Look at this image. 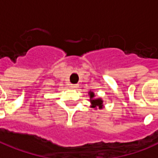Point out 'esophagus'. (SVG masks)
I'll use <instances>...</instances> for the list:
<instances>
[{
	"label": "esophagus",
	"instance_id": "34e87169",
	"mask_svg": "<svg viewBox=\"0 0 158 158\" xmlns=\"http://www.w3.org/2000/svg\"><path fill=\"white\" fill-rule=\"evenodd\" d=\"M71 88L76 89L77 88H79V85H71Z\"/></svg>",
	"mask_w": 158,
	"mask_h": 158
}]
</instances>
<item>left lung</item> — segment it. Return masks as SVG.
<instances>
[{
  "instance_id": "8db88e82",
  "label": "left lung",
  "mask_w": 158,
  "mask_h": 158,
  "mask_svg": "<svg viewBox=\"0 0 158 158\" xmlns=\"http://www.w3.org/2000/svg\"><path fill=\"white\" fill-rule=\"evenodd\" d=\"M89 96V102H90V107L91 108H94V109H103L104 107V100H102V98H100V97H98L96 98L95 97V94L93 91L89 90L88 92Z\"/></svg>"
}]
</instances>
